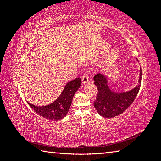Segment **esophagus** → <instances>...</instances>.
<instances>
[{"label":"esophagus","mask_w":161,"mask_h":161,"mask_svg":"<svg viewBox=\"0 0 161 161\" xmlns=\"http://www.w3.org/2000/svg\"><path fill=\"white\" fill-rule=\"evenodd\" d=\"M81 79H82V83H83V84L88 82H89V75H88V74H86V73H84V74L82 75V76L81 77Z\"/></svg>","instance_id":"esophagus-1"}]
</instances>
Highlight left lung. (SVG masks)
Here are the masks:
<instances>
[{
    "instance_id": "obj_1",
    "label": "left lung",
    "mask_w": 161,
    "mask_h": 161,
    "mask_svg": "<svg viewBox=\"0 0 161 161\" xmlns=\"http://www.w3.org/2000/svg\"><path fill=\"white\" fill-rule=\"evenodd\" d=\"M142 70L140 71L138 85L128 92L117 93L109 88L106 77L97 74L94 76V84L98 92L94 101V107L98 114L104 118H114L122 114L133 103L140 88Z\"/></svg>"
}]
</instances>
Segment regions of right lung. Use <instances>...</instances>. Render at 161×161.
I'll return each instance as SVG.
<instances>
[{
	"instance_id": "1",
	"label": "right lung",
	"mask_w": 161,
	"mask_h": 161,
	"mask_svg": "<svg viewBox=\"0 0 161 161\" xmlns=\"http://www.w3.org/2000/svg\"><path fill=\"white\" fill-rule=\"evenodd\" d=\"M81 85V79L76 78L68 82L59 97L52 103L37 107L27 101L28 105L42 117L50 120H60L64 118L69 112L73 97Z\"/></svg>"
}]
</instances>
